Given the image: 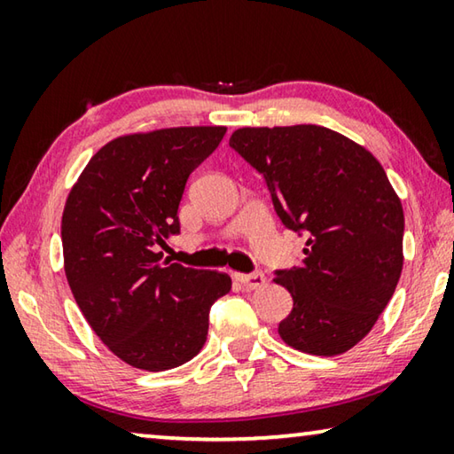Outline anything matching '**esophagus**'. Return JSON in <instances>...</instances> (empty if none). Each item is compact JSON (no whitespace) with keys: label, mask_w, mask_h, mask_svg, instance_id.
Segmentation results:
<instances>
[{"label":"esophagus","mask_w":454,"mask_h":454,"mask_svg":"<svg viewBox=\"0 0 454 454\" xmlns=\"http://www.w3.org/2000/svg\"><path fill=\"white\" fill-rule=\"evenodd\" d=\"M236 280L242 284L244 288L248 290H256V288H262L264 282H266V276L262 272H250V274H236Z\"/></svg>","instance_id":"34e87169"}]
</instances>
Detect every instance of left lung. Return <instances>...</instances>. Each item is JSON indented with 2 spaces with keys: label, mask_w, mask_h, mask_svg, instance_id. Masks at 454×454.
Here are the masks:
<instances>
[{
  "label": "left lung",
  "mask_w": 454,
  "mask_h": 454,
  "mask_svg": "<svg viewBox=\"0 0 454 454\" xmlns=\"http://www.w3.org/2000/svg\"><path fill=\"white\" fill-rule=\"evenodd\" d=\"M230 148L264 176L282 224L309 236L302 264L274 272L294 301L280 338L317 356L350 350L387 309L403 270V204L379 160L312 124L240 128Z\"/></svg>",
  "instance_id": "8db88e82"
}]
</instances>
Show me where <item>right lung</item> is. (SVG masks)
<instances>
[{"instance_id":"obj_1","label":"right lung","mask_w":454,"mask_h":454,"mask_svg":"<svg viewBox=\"0 0 454 454\" xmlns=\"http://www.w3.org/2000/svg\"><path fill=\"white\" fill-rule=\"evenodd\" d=\"M224 126L121 136L90 160L61 216L64 268L94 333L129 366L158 372L194 358L228 274L162 260L180 232L190 174L218 148Z\"/></svg>"}]
</instances>
